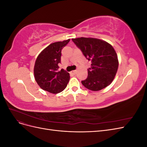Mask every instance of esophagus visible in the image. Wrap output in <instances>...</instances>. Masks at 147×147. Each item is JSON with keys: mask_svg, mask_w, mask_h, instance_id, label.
Masks as SVG:
<instances>
[{"mask_svg": "<svg viewBox=\"0 0 147 147\" xmlns=\"http://www.w3.org/2000/svg\"><path fill=\"white\" fill-rule=\"evenodd\" d=\"M71 73H72V74H74V75L76 74V73H77V70H73V71H72V72H71Z\"/></svg>", "mask_w": 147, "mask_h": 147, "instance_id": "obj_1", "label": "esophagus"}]
</instances>
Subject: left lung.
I'll list each match as a JSON object with an SVG mask.
<instances>
[{"label": "left lung", "mask_w": 147, "mask_h": 147, "mask_svg": "<svg viewBox=\"0 0 147 147\" xmlns=\"http://www.w3.org/2000/svg\"><path fill=\"white\" fill-rule=\"evenodd\" d=\"M86 58L91 61L88 69V78L82 81L88 90L97 91L112 82L118 68L117 53L113 47L105 41L95 38H72Z\"/></svg>", "instance_id": "obj_1"}]
</instances>
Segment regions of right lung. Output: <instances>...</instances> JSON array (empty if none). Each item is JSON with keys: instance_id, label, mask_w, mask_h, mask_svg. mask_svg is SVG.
<instances>
[{"instance_id": "add662e5", "label": "right lung", "mask_w": 147, "mask_h": 147, "mask_svg": "<svg viewBox=\"0 0 147 147\" xmlns=\"http://www.w3.org/2000/svg\"><path fill=\"white\" fill-rule=\"evenodd\" d=\"M70 41L53 43L40 53L35 61L34 74L35 81L42 90L53 94L63 91L70 80V75L64 69L59 70L61 51Z\"/></svg>"}]
</instances>
